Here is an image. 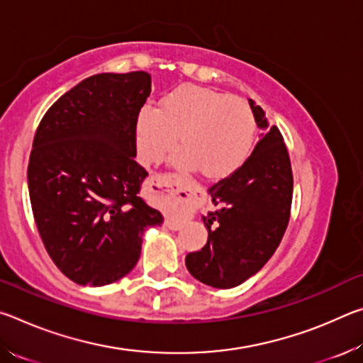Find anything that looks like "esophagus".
<instances>
[{
	"label": "esophagus",
	"instance_id": "esophagus-1",
	"mask_svg": "<svg viewBox=\"0 0 363 363\" xmlns=\"http://www.w3.org/2000/svg\"><path fill=\"white\" fill-rule=\"evenodd\" d=\"M150 184H152V186H155L158 190H164V192L176 195V199L181 201L184 216H186V218L192 216V213H194L192 194L182 189V186L179 184V179H177L176 176H155V177H152V179H150ZM164 224H167V227L171 230L181 229L179 220L167 219V220H164Z\"/></svg>",
	"mask_w": 363,
	"mask_h": 363
}]
</instances>
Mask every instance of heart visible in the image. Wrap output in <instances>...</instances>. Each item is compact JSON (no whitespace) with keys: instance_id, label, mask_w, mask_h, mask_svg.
<instances>
[{"instance_id":"b5f03b06","label":"heart","mask_w":363,"mask_h":363,"mask_svg":"<svg viewBox=\"0 0 363 363\" xmlns=\"http://www.w3.org/2000/svg\"><path fill=\"white\" fill-rule=\"evenodd\" d=\"M256 121L250 106L218 91L184 84L168 93L158 108L145 106L136 120L139 158L157 163L176 144L174 163L206 177H224L247 160Z\"/></svg>"}]
</instances>
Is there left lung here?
Listing matches in <instances>:
<instances>
[{
	"label": "left lung",
	"mask_w": 363,
	"mask_h": 363,
	"mask_svg": "<svg viewBox=\"0 0 363 363\" xmlns=\"http://www.w3.org/2000/svg\"><path fill=\"white\" fill-rule=\"evenodd\" d=\"M250 107L262 138L242 167L208 189L218 206L203 216L208 242L186 256L196 280L223 290L243 284L270 259L290 220L293 173L284 136L255 101Z\"/></svg>",
	"instance_id": "1"
}]
</instances>
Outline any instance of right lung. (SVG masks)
<instances>
[{
    "label": "right lung",
    "mask_w": 363,
    "mask_h": 363,
    "mask_svg": "<svg viewBox=\"0 0 363 363\" xmlns=\"http://www.w3.org/2000/svg\"><path fill=\"white\" fill-rule=\"evenodd\" d=\"M147 72L99 73L49 107L27 169L36 229L48 255L78 285L125 277L144 230L163 216L139 196L136 120L150 96Z\"/></svg>",
    "instance_id": "right-lung-1"
}]
</instances>
